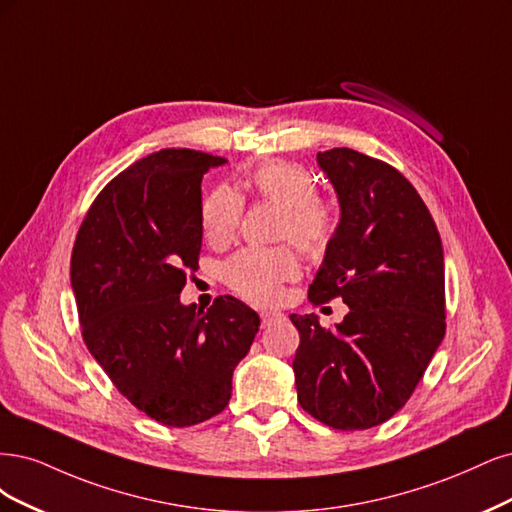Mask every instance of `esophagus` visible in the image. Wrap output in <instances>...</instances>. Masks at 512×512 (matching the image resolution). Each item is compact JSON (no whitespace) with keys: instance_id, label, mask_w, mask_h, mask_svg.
<instances>
[{"instance_id":"obj_1","label":"esophagus","mask_w":512,"mask_h":512,"mask_svg":"<svg viewBox=\"0 0 512 512\" xmlns=\"http://www.w3.org/2000/svg\"><path fill=\"white\" fill-rule=\"evenodd\" d=\"M283 319V315L280 312H274V310H263L261 312V327H270L272 323Z\"/></svg>"}]
</instances>
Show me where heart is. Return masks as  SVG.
I'll return each mask as SVG.
<instances>
[{
    "instance_id": "b5f03b06",
    "label": "heart",
    "mask_w": 512,
    "mask_h": 512,
    "mask_svg": "<svg viewBox=\"0 0 512 512\" xmlns=\"http://www.w3.org/2000/svg\"><path fill=\"white\" fill-rule=\"evenodd\" d=\"M246 187L261 202L280 208L278 238L291 240L308 257H321L334 240L338 214L332 202L317 195V180L300 166L270 161L255 168ZM244 202L229 187H217L202 204V229L212 244L232 240L240 227ZM300 263L287 246L276 249H244L229 257L223 280L240 298L253 304H274L283 283L298 278Z\"/></svg>"
}]
</instances>
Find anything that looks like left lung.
Instances as JSON below:
<instances>
[{"instance_id":"left-lung-1","label":"left lung","mask_w":512,"mask_h":512,"mask_svg":"<svg viewBox=\"0 0 512 512\" xmlns=\"http://www.w3.org/2000/svg\"><path fill=\"white\" fill-rule=\"evenodd\" d=\"M334 185L340 223L308 289L312 304L340 298L336 329L291 315L300 332L298 402L334 430H368L398 412L444 338V255L430 210L389 163L332 148L317 155Z\"/></svg>"}]
</instances>
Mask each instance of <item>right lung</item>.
<instances>
[{
  "label": "right lung",
  "mask_w": 512,
  "mask_h": 512,
  "mask_svg": "<svg viewBox=\"0 0 512 512\" xmlns=\"http://www.w3.org/2000/svg\"><path fill=\"white\" fill-rule=\"evenodd\" d=\"M227 159L163 148L131 163L95 197L72 251L82 338L125 398L168 427L219 415L259 315L221 295L180 304L202 251V178Z\"/></svg>",
  "instance_id": "obj_1"
}]
</instances>
